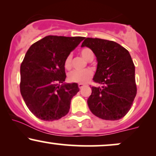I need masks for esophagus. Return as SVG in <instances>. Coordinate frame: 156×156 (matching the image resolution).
Masks as SVG:
<instances>
[{"label": "esophagus", "instance_id": "34e87169", "mask_svg": "<svg viewBox=\"0 0 156 156\" xmlns=\"http://www.w3.org/2000/svg\"><path fill=\"white\" fill-rule=\"evenodd\" d=\"M83 87H84V84H83V83H78V87H79V89H82Z\"/></svg>", "mask_w": 156, "mask_h": 156}]
</instances>
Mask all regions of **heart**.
<instances>
[{
	"label": "heart",
	"instance_id": "1",
	"mask_svg": "<svg viewBox=\"0 0 156 156\" xmlns=\"http://www.w3.org/2000/svg\"><path fill=\"white\" fill-rule=\"evenodd\" d=\"M80 55L87 61L91 62L94 58V53L89 48H84L80 51ZM64 67L66 69H70L72 67V55L69 54L66 56L64 61ZM93 73L90 69L83 71H73L68 75V80L72 83H85L92 78Z\"/></svg>",
	"mask_w": 156,
	"mask_h": 156
}]
</instances>
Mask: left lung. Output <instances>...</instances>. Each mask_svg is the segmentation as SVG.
Here are the masks:
<instances>
[{"label":"left lung","instance_id":"8db88e82","mask_svg":"<svg viewBox=\"0 0 156 156\" xmlns=\"http://www.w3.org/2000/svg\"><path fill=\"white\" fill-rule=\"evenodd\" d=\"M90 48L98 67L93 80L101 87H92L87 100L94 115L105 120H118L129 112L136 95L135 66L129 52L114 41L84 39L81 47Z\"/></svg>","mask_w":156,"mask_h":156}]
</instances>
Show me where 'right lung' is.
Wrapping results in <instances>:
<instances>
[{
  "label": "right lung",
  "instance_id": "1",
  "mask_svg": "<svg viewBox=\"0 0 156 156\" xmlns=\"http://www.w3.org/2000/svg\"><path fill=\"white\" fill-rule=\"evenodd\" d=\"M83 37L50 35L34 43L20 65V92L32 114L44 121L61 119L69 112L78 84L63 83L64 61Z\"/></svg>",
  "mask_w": 156,
  "mask_h": 156
}]
</instances>
